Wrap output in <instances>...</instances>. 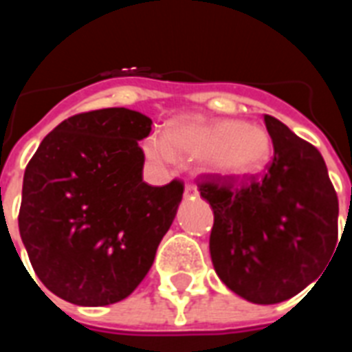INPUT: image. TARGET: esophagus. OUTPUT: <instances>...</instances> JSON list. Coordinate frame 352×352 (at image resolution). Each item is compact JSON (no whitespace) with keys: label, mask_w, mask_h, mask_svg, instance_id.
I'll return each mask as SVG.
<instances>
[{"label":"esophagus","mask_w":352,"mask_h":352,"mask_svg":"<svg viewBox=\"0 0 352 352\" xmlns=\"http://www.w3.org/2000/svg\"><path fill=\"white\" fill-rule=\"evenodd\" d=\"M199 192H197V186H193V184H186L184 186V197L190 199V197H197Z\"/></svg>","instance_id":"obj_1"}]
</instances>
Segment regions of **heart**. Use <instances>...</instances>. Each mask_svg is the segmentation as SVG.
I'll return each instance as SVG.
<instances>
[{
  "label": "heart",
  "instance_id": "b5f03b06",
  "mask_svg": "<svg viewBox=\"0 0 352 352\" xmlns=\"http://www.w3.org/2000/svg\"><path fill=\"white\" fill-rule=\"evenodd\" d=\"M144 153L155 164H173L177 155L201 159L204 171L219 179H248L265 170L272 138L259 124L186 115L170 122L166 137L144 140Z\"/></svg>",
  "mask_w": 352,
  "mask_h": 352
}]
</instances>
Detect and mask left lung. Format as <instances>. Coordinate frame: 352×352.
Here are the masks:
<instances>
[{"label": "left lung", "instance_id": "8db88e82", "mask_svg": "<svg viewBox=\"0 0 352 352\" xmlns=\"http://www.w3.org/2000/svg\"><path fill=\"white\" fill-rule=\"evenodd\" d=\"M274 144L265 175L239 188L201 184L214 210L210 256L221 281L243 300L272 305L318 279L338 243V197L322 153L265 115Z\"/></svg>", "mask_w": 352, "mask_h": 352}]
</instances>
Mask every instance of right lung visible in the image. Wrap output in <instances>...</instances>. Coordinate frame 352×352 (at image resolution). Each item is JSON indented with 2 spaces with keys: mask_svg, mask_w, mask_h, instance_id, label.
Wrapping results in <instances>:
<instances>
[{
  "mask_svg": "<svg viewBox=\"0 0 352 352\" xmlns=\"http://www.w3.org/2000/svg\"><path fill=\"white\" fill-rule=\"evenodd\" d=\"M151 118L126 107L58 124L25 168L19 235L40 281L80 307L131 294L153 265L182 186L142 181ZM38 285V283H36Z\"/></svg>",
  "mask_w": 352,
  "mask_h": 352,
  "instance_id": "right-lung-1",
  "label": "right lung"
}]
</instances>
